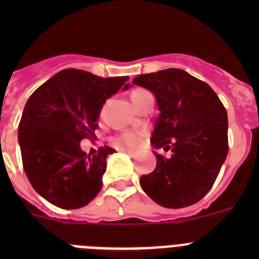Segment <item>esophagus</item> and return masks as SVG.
Returning <instances> with one entry per match:
<instances>
[{"label":"esophagus","mask_w":259,"mask_h":259,"mask_svg":"<svg viewBox=\"0 0 259 259\" xmlns=\"http://www.w3.org/2000/svg\"><path fill=\"white\" fill-rule=\"evenodd\" d=\"M122 152H124V153H127V154H130L131 155V157H136V153L135 152H132V150H130V149H122Z\"/></svg>","instance_id":"1"}]
</instances>
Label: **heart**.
Wrapping results in <instances>:
<instances>
[{"label":"heart","instance_id":"obj_1","mask_svg":"<svg viewBox=\"0 0 259 259\" xmlns=\"http://www.w3.org/2000/svg\"><path fill=\"white\" fill-rule=\"evenodd\" d=\"M146 95H150L149 92L146 91H143V89H136L134 91L131 95V100L135 101V100H139V98L144 97ZM141 137H143V134L141 132H124V134L119 135L115 139V143L120 146H130V148H136L141 141Z\"/></svg>","mask_w":259,"mask_h":259}]
</instances>
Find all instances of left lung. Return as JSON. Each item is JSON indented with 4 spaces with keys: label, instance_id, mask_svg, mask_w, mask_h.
Instances as JSON below:
<instances>
[{
    "label": "left lung",
    "instance_id": "8db88e82",
    "mask_svg": "<svg viewBox=\"0 0 259 259\" xmlns=\"http://www.w3.org/2000/svg\"><path fill=\"white\" fill-rule=\"evenodd\" d=\"M132 83L157 101L152 146L171 152L167 158L153 152L157 166L141 176V188L163 207L191 206L210 191L227 158V111L205 81L180 68L139 75Z\"/></svg>",
    "mask_w": 259,
    "mask_h": 259
}]
</instances>
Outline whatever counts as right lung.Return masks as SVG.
I'll return each mask as SVG.
<instances>
[{"mask_svg":"<svg viewBox=\"0 0 259 259\" xmlns=\"http://www.w3.org/2000/svg\"><path fill=\"white\" fill-rule=\"evenodd\" d=\"M128 79H104L88 71L66 68L28 98L18 141L27 178L48 202L61 209H79L101 191L106 158L115 150L105 146L91 157L80 143L95 139L102 106L128 85Z\"/></svg>","mask_w":259,"mask_h":259,"instance_id":"obj_1","label":"right lung"}]
</instances>
